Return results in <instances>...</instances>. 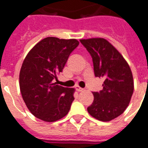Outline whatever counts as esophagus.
Here are the masks:
<instances>
[{
  "mask_svg": "<svg viewBox=\"0 0 148 148\" xmlns=\"http://www.w3.org/2000/svg\"><path fill=\"white\" fill-rule=\"evenodd\" d=\"M75 89H76V90L78 91V92H82V91L84 90V89L81 88V87H79V86H75Z\"/></svg>",
  "mask_w": 148,
  "mask_h": 148,
  "instance_id": "esophagus-1",
  "label": "esophagus"
}]
</instances>
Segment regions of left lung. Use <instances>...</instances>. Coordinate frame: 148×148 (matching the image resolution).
<instances>
[{
	"instance_id": "left-lung-1",
	"label": "left lung",
	"mask_w": 148,
	"mask_h": 148,
	"mask_svg": "<svg viewBox=\"0 0 148 148\" xmlns=\"http://www.w3.org/2000/svg\"><path fill=\"white\" fill-rule=\"evenodd\" d=\"M81 44L90 54L95 76L103 77V90L94 92L89 114L102 122L122 115L128 107L134 90L130 65L117 49L104 38L82 39Z\"/></svg>"
}]
</instances>
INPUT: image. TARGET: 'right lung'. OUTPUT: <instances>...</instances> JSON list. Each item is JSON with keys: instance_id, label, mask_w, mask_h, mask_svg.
Instances as JSON below:
<instances>
[{"instance_id": "right-lung-1", "label": "right lung", "mask_w": 148, "mask_h": 148, "mask_svg": "<svg viewBox=\"0 0 148 148\" xmlns=\"http://www.w3.org/2000/svg\"><path fill=\"white\" fill-rule=\"evenodd\" d=\"M79 44L75 39L46 37L25 58L19 73L20 91L26 107L35 117L52 123L69 112L75 89L57 85L55 79Z\"/></svg>"}]
</instances>
